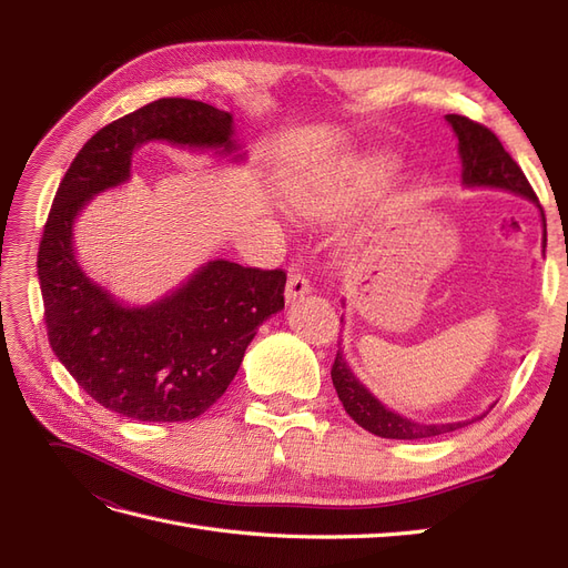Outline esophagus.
<instances>
[{"label":"esophagus","instance_id":"1","mask_svg":"<svg viewBox=\"0 0 568 568\" xmlns=\"http://www.w3.org/2000/svg\"><path fill=\"white\" fill-rule=\"evenodd\" d=\"M311 291V282L305 280V274H301L296 267H291L288 280H286V301H296L301 296H305Z\"/></svg>","mask_w":568,"mask_h":568}]
</instances>
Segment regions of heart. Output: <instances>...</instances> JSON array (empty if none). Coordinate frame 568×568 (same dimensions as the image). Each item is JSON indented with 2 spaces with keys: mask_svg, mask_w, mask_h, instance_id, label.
<instances>
[{
  "mask_svg": "<svg viewBox=\"0 0 568 568\" xmlns=\"http://www.w3.org/2000/svg\"><path fill=\"white\" fill-rule=\"evenodd\" d=\"M386 173L388 163L384 159H351L298 180L291 186L288 199L303 213H332L365 194L369 186L384 180Z\"/></svg>",
  "mask_w": 568,
  "mask_h": 568,
  "instance_id": "b5f03b06",
  "label": "heart"
}]
</instances>
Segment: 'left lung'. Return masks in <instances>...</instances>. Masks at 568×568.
I'll return each mask as SVG.
<instances>
[{"instance_id": "1", "label": "left lung", "mask_w": 568, "mask_h": 568, "mask_svg": "<svg viewBox=\"0 0 568 568\" xmlns=\"http://www.w3.org/2000/svg\"><path fill=\"white\" fill-rule=\"evenodd\" d=\"M453 125L457 142H459V159H462V182L467 186H493L505 189V192L521 194L538 203L542 222L545 213L542 205L528 184L524 170L517 165L509 153L505 151L503 142L497 140L495 132L486 125L469 120L467 115H445ZM343 322V317H341ZM332 382L338 393V400L346 407L348 415L367 428L369 434L382 438H398V440H417V438H432L440 434L457 432V428L467 426L471 422H457V424H417L412 419H405L395 412L386 409L374 395L355 379V374L343 359V353L338 351L332 365Z\"/></svg>"}]
</instances>
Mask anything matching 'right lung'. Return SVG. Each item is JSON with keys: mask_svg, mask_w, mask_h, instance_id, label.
Here are the masks:
<instances>
[{"mask_svg": "<svg viewBox=\"0 0 568 568\" xmlns=\"http://www.w3.org/2000/svg\"><path fill=\"white\" fill-rule=\"evenodd\" d=\"M234 151L232 115L159 99L101 128L68 168L38 251L49 346L78 386L118 415L189 422L232 384L255 329L284 307V270L211 261L146 307L120 305L73 255V222L94 194L130 178L144 142Z\"/></svg>", "mask_w": 568, "mask_h": 568, "instance_id": "obj_1", "label": "right lung"}]
</instances>
